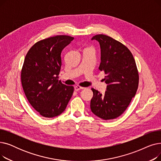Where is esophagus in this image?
Returning <instances> with one entry per match:
<instances>
[{
  "instance_id": "esophagus-1",
  "label": "esophagus",
  "mask_w": 161,
  "mask_h": 161,
  "mask_svg": "<svg viewBox=\"0 0 161 161\" xmlns=\"http://www.w3.org/2000/svg\"><path fill=\"white\" fill-rule=\"evenodd\" d=\"M83 89H84V87H81V86H76L74 87V90H75V91H78L79 90Z\"/></svg>"
}]
</instances>
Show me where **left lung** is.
<instances>
[{
    "label": "left lung",
    "instance_id": "8db88e82",
    "mask_svg": "<svg viewBox=\"0 0 161 161\" xmlns=\"http://www.w3.org/2000/svg\"><path fill=\"white\" fill-rule=\"evenodd\" d=\"M100 46L99 70L104 71L107 84L102 95L92 88L93 97L91 109L95 115L104 120L114 119L127 108L138 87L139 75L136 62L130 50L121 42L104 35H95Z\"/></svg>",
    "mask_w": 161,
    "mask_h": 161
}]
</instances>
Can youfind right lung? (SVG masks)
Masks as SVG:
<instances>
[{"instance_id":"1","label":"right lung","mask_w":161,"mask_h":161,"mask_svg":"<svg viewBox=\"0 0 161 161\" xmlns=\"http://www.w3.org/2000/svg\"><path fill=\"white\" fill-rule=\"evenodd\" d=\"M73 40L66 35L42 40L25 56L21 74L22 87L31 105L44 117L61 114L72 96L74 87L64 85L58 75L62 51Z\"/></svg>"}]
</instances>
